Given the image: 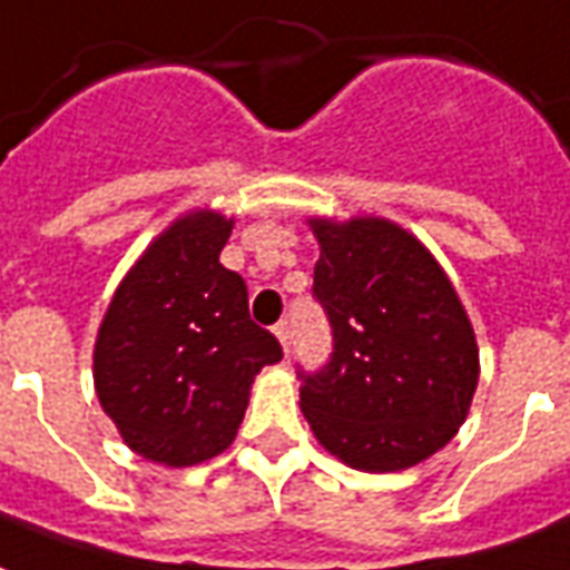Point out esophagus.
<instances>
[{"instance_id": "1", "label": "esophagus", "mask_w": 570, "mask_h": 570, "mask_svg": "<svg viewBox=\"0 0 570 570\" xmlns=\"http://www.w3.org/2000/svg\"><path fill=\"white\" fill-rule=\"evenodd\" d=\"M273 334L279 336L282 348H285V352H288V346H291V327H288V322H279V325L273 327Z\"/></svg>"}]
</instances>
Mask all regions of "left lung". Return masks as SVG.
<instances>
[{
    "label": "left lung",
    "instance_id": "obj_1",
    "mask_svg": "<svg viewBox=\"0 0 570 570\" xmlns=\"http://www.w3.org/2000/svg\"><path fill=\"white\" fill-rule=\"evenodd\" d=\"M322 255L313 294L334 352L303 376L301 410L331 455L367 473L406 471L443 450L480 382L476 336L438 257L376 215L309 218Z\"/></svg>",
    "mask_w": 570,
    "mask_h": 570
}]
</instances>
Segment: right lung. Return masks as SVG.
<instances>
[{
	"label": "right lung",
	"instance_id": "add662e5",
	"mask_svg": "<svg viewBox=\"0 0 570 570\" xmlns=\"http://www.w3.org/2000/svg\"><path fill=\"white\" fill-rule=\"evenodd\" d=\"M234 218L178 215L115 288L94 346L99 406L136 455L190 468L222 455L252 382L282 361L276 336L248 315L239 273L218 261Z\"/></svg>",
	"mask_w": 570,
	"mask_h": 570
}]
</instances>
